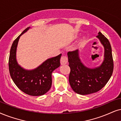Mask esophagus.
<instances>
[{
    "mask_svg": "<svg viewBox=\"0 0 121 121\" xmlns=\"http://www.w3.org/2000/svg\"><path fill=\"white\" fill-rule=\"evenodd\" d=\"M68 62V59L66 56H62L60 59V63L61 65H65Z\"/></svg>",
    "mask_w": 121,
    "mask_h": 121,
    "instance_id": "1",
    "label": "esophagus"
}]
</instances>
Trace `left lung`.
I'll return each instance as SVG.
<instances>
[{
	"label": "left lung",
	"instance_id": "8db88e82",
	"mask_svg": "<svg viewBox=\"0 0 121 121\" xmlns=\"http://www.w3.org/2000/svg\"><path fill=\"white\" fill-rule=\"evenodd\" d=\"M97 37L104 47V60L100 66L94 69L85 66L79 59L78 50L68 53L70 68L69 80L72 89L79 94H90L100 91L107 83L113 71L109 41L100 32Z\"/></svg>",
	"mask_w": 121,
	"mask_h": 121
}]
</instances>
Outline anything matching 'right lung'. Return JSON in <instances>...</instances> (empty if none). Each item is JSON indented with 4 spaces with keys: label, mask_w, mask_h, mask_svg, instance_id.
Segmentation results:
<instances>
[{
    "label": "right lung",
    "mask_w": 121,
    "mask_h": 121,
    "mask_svg": "<svg viewBox=\"0 0 121 121\" xmlns=\"http://www.w3.org/2000/svg\"><path fill=\"white\" fill-rule=\"evenodd\" d=\"M30 27L25 29L14 41L9 57V70L12 80L21 91L32 96L45 94L52 85V73L60 65L61 54L47 59L37 68L32 70L23 69L16 60V50L20 36Z\"/></svg>",
    "instance_id": "1"
}]
</instances>
